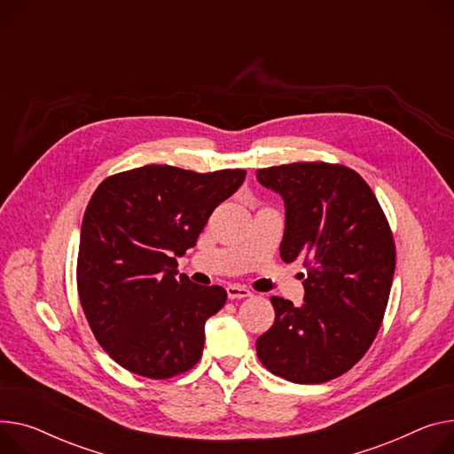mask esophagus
Wrapping results in <instances>:
<instances>
[{"label": "esophagus", "mask_w": 454, "mask_h": 454, "mask_svg": "<svg viewBox=\"0 0 454 454\" xmlns=\"http://www.w3.org/2000/svg\"><path fill=\"white\" fill-rule=\"evenodd\" d=\"M226 292H228L230 299H245V297L252 295V292L247 286H239V285H228Z\"/></svg>", "instance_id": "34e87169"}]
</instances>
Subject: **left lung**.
I'll return each instance as SVG.
<instances>
[{
	"label": "left lung",
	"mask_w": 454,
	"mask_h": 454,
	"mask_svg": "<svg viewBox=\"0 0 454 454\" xmlns=\"http://www.w3.org/2000/svg\"><path fill=\"white\" fill-rule=\"evenodd\" d=\"M286 207L281 259L305 257V303L270 297L276 321L255 348L261 364L294 383H325L365 356L383 323L396 247L388 221L354 169L294 162L257 169Z\"/></svg>",
	"instance_id": "1"
}]
</instances>
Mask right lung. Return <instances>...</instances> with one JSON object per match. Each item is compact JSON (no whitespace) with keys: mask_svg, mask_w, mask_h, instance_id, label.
I'll use <instances>...</instances> for the list:
<instances>
[{"mask_svg":"<svg viewBox=\"0 0 454 454\" xmlns=\"http://www.w3.org/2000/svg\"><path fill=\"white\" fill-rule=\"evenodd\" d=\"M245 169L195 173L149 164L107 176L80 233L76 285L97 341L120 367L168 380L197 365L204 323L226 303L223 286H199L176 259L195 247L211 211Z\"/></svg>","mask_w":454,"mask_h":454,"instance_id":"right-lung-1","label":"right lung"}]
</instances>
